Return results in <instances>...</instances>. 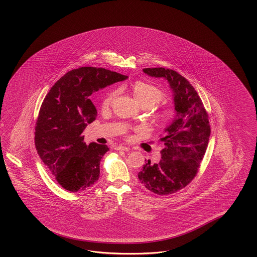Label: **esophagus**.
<instances>
[{"mask_svg":"<svg viewBox=\"0 0 257 257\" xmlns=\"http://www.w3.org/2000/svg\"><path fill=\"white\" fill-rule=\"evenodd\" d=\"M116 150L117 151H124V152H128L129 151V148L128 147H125V146H121V145H119V146H117L116 147Z\"/></svg>","mask_w":257,"mask_h":257,"instance_id":"obj_1","label":"esophagus"}]
</instances>
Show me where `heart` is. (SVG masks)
<instances>
[{
  "label": "heart",
  "instance_id": "1",
  "mask_svg": "<svg viewBox=\"0 0 257 257\" xmlns=\"http://www.w3.org/2000/svg\"><path fill=\"white\" fill-rule=\"evenodd\" d=\"M133 92L137 100L140 101L141 105H154L156 102L160 101L163 98V92L157 86L143 82V81H137L132 86ZM117 90L110 91L102 101V106L107 107L117 97ZM171 117L169 111H163L159 114V118L162 120H168Z\"/></svg>",
  "mask_w": 257,
  "mask_h": 257
}]
</instances>
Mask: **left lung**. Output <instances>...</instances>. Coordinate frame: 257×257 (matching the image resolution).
<instances>
[{
    "instance_id": "obj_1",
    "label": "left lung",
    "mask_w": 257,
    "mask_h": 257,
    "mask_svg": "<svg viewBox=\"0 0 257 257\" xmlns=\"http://www.w3.org/2000/svg\"><path fill=\"white\" fill-rule=\"evenodd\" d=\"M143 72L168 81L175 116L160 139L164 143L161 160L156 164L145 160L138 177L156 194H172L187 186L197 174L210 137L208 115L194 87L178 72L164 68H147Z\"/></svg>"
}]
</instances>
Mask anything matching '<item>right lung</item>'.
<instances>
[{"label":"right lung","mask_w":257,"mask_h":257,"mask_svg":"<svg viewBox=\"0 0 257 257\" xmlns=\"http://www.w3.org/2000/svg\"><path fill=\"white\" fill-rule=\"evenodd\" d=\"M128 78L102 68L82 67L60 78L44 99L36 123L35 144L43 163L65 189L77 192L100 177V162L109 148L84 142L83 131L97 110L89 96Z\"/></svg>","instance_id":"add662e5"}]
</instances>
